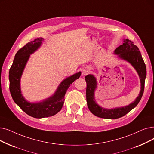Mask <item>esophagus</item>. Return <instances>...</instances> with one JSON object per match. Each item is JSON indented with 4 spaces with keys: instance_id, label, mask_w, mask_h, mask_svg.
Listing matches in <instances>:
<instances>
[{
    "instance_id": "34e87169",
    "label": "esophagus",
    "mask_w": 154,
    "mask_h": 154,
    "mask_svg": "<svg viewBox=\"0 0 154 154\" xmlns=\"http://www.w3.org/2000/svg\"><path fill=\"white\" fill-rule=\"evenodd\" d=\"M89 69H87V68H85L84 70V71H83V75H86L87 73H88V72H89Z\"/></svg>"
}]
</instances>
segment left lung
I'll list each match as a JSON object with an SVG mask.
<instances>
[{
    "instance_id": "1",
    "label": "left lung",
    "mask_w": 154,
    "mask_h": 154,
    "mask_svg": "<svg viewBox=\"0 0 154 154\" xmlns=\"http://www.w3.org/2000/svg\"><path fill=\"white\" fill-rule=\"evenodd\" d=\"M114 54L119 59L123 60L131 65L135 69L140 79V91L138 96L129 105L118 108L107 109L100 106L96 101L95 91L97 88V80L92 74L85 76L87 83L86 99L90 111L95 116L106 119H117L121 118L135 108L143 96L145 81L146 75V69L138 48L128 39H124L123 43L114 51Z\"/></svg>"
}]
</instances>
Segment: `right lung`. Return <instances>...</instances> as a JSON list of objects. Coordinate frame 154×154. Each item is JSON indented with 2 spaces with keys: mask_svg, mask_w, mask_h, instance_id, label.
Here are the masks:
<instances>
[{
  "mask_svg": "<svg viewBox=\"0 0 154 154\" xmlns=\"http://www.w3.org/2000/svg\"><path fill=\"white\" fill-rule=\"evenodd\" d=\"M44 39L39 38L26 44L18 50L9 70V89L11 96L15 103L26 114L35 118H43L56 115L61 110L65 101V93L70 85L79 79L81 72L66 77L59 84L53 94L42 101L31 103L22 94L21 78L30 55L35 53L42 46Z\"/></svg>",
  "mask_w": 154,
  "mask_h": 154,
  "instance_id": "obj_1",
  "label": "right lung"
}]
</instances>
